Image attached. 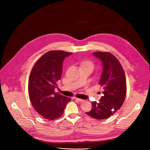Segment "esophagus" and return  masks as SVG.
Returning a JSON list of instances; mask_svg holds the SVG:
<instances>
[{
  "label": "esophagus",
  "mask_w": 150,
  "mask_h": 150,
  "mask_svg": "<svg viewBox=\"0 0 150 150\" xmlns=\"http://www.w3.org/2000/svg\"><path fill=\"white\" fill-rule=\"evenodd\" d=\"M76 100L78 101H80V102H82L84 101V100H82V99H80V98H74Z\"/></svg>",
  "instance_id": "esophagus-1"
}]
</instances>
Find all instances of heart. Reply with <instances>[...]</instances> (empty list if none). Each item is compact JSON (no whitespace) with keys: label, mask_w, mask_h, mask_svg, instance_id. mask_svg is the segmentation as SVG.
I'll return each instance as SVG.
<instances>
[{"label":"heart","mask_w":150,"mask_h":150,"mask_svg":"<svg viewBox=\"0 0 150 150\" xmlns=\"http://www.w3.org/2000/svg\"><path fill=\"white\" fill-rule=\"evenodd\" d=\"M83 65H88V66L93 68V64L91 62H85L84 64H83Z\"/></svg>","instance_id":"heart-1"}]
</instances>
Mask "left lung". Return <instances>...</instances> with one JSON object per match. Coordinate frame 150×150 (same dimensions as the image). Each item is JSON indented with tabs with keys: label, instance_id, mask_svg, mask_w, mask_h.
Returning <instances> with one entry per match:
<instances>
[{
	"label": "left lung",
	"instance_id": "8db88e82",
	"mask_svg": "<svg viewBox=\"0 0 150 150\" xmlns=\"http://www.w3.org/2000/svg\"><path fill=\"white\" fill-rule=\"evenodd\" d=\"M103 65L98 83L103 89L99 102H92V109L87 115L98 120L108 118L123 104L126 94V81L123 69L118 59L109 52H94Z\"/></svg>",
	"mask_w": 150,
	"mask_h": 150
}]
</instances>
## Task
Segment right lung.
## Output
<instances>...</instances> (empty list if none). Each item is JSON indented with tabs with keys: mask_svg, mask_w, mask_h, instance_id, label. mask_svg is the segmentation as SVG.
I'll use <instances>...</instances> for the list:
<instances>
[{
	"mask_svg": "<svg viewBox=\"0 0 150 150\" xmlns=\"http://www.w3.org/2000/svg\"><path fill=\"white\" fill-rule=\"evenodd\" d=\"M61 50L49 51L42 55L32 69L28 82L30 100L34 109L44 118L54 120L60 117L71 98L55 93L60 79L65 57L71 55Z\"/></svg>",
	"mask_w": 150,
	"mask_h": 150,
	"instance_id": "right-lung-1",
	"label": "right lung"
}]
</instances>
